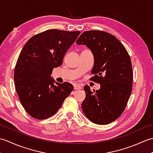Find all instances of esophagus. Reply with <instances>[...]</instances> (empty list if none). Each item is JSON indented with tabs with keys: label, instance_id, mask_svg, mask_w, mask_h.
<instances>
[{
	"label": "esophagus",
	"instance_id": "1",
	"mask_svg": "<svg viewBox=\"0 0 153 153\" xmlns=\"http://www.w3.org/2000/svg\"><path fill=\"white\" fill-rule=\"evenodd\" d=\"M74 89L75 90H77V89H82V87L79 84H75L74 85Z\"/></svg>",
	"mask_w": 153,
	"mask_h": 153
}]
</instances>
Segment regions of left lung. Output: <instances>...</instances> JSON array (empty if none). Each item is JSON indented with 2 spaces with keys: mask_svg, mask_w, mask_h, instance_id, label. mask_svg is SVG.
Returning a JSON list of instances; mask_svg holds the SVG:
<instances>
[{
  "mask_svg": "<svg viewBox=\"0 0 153 153\" xmlns=\"http://www.w3.org/2000/svg\"><path fill=\"white\" fill-rule=\"evenodd\" d=\"M77 45H84L94 56L92 81L100 83L91 91L84 86L86 97L82 105L91 122L105 125L114 121L124 111L132 91L133 71L129 55L115 36L105 31H87L80 35Z\"/></svg>",
  "mask_w": 153,
  "mask_h": 153,
  "instance_id": "obj_1",
  "label": "left lung"
}]
</instances>
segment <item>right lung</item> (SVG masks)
I'll return each mask as SVG.
<instances>
[{
	"mask_svg": "<svg viewBox=\"0 0 153 153\" xmlns=\"http://www.w3.org/2000/svg\"><path fill=\"white\" fill-rule=\"evenodd\" d=\"M79 33L47 30L30 38L23 47L16 64L14 84L22 105L33 118L44 120L53 116L73 91L70 83L55 85L51 74L62 64Z\"/></svg>",
	"mask_w": 153,
	"mask_h": 153,
	"instance_id": "add662e5",
	"label": "right lung"
}]
</instances>
